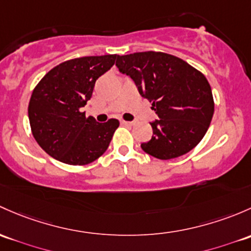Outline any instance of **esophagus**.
Returning <instances> with one entry per match:
<instances>
[{"instance_id":"1","label":"esophagus","mask_w":251,"mask_h":251,"mask_svg":"<svg viewBox=\"0 0 251 251\" xmlns=\"http://www.w3.org/2000/svg\"><path fill=\"white\" fill-rule=\"evenodd\" d=\"M121 124H123V125L132 126V125H134V121H125V120H121Z\"/></svg>"}]
</instances>
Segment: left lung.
<instances>
[{"label": "left lung", "mask_w": 251, "mask_h": 251, "mask_svg": "<svg viewBox=\"0 0 251 251\" xmlns=\"http://www.w3.org/2000/svg\"><path fill=\"white\" fill-rule=\"evenodd\" d=\"M115 66L132 79L142 97L152 102L159 117L150 123L151 139L141 144L147 154L160 160L176 159L201 142L214 114V101L200 71L160 51L118 55Z\"/></svg>", "instance_id": "1"}]
</instances>
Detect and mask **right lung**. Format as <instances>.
Segmentation results:
<instances>
[{
  "instance_id": "right-lung-1",
  "label": "right lung",
  "mask_w": 251,
  "mask_h": 251,
  "mask_svg": "<svg viewBox=\"0 0 251 251\" xmlns=\"http://www.w3.org/2000/svg\"><path fill=\"white\" fill-rule=\"evenodd\" d=\"M115 59L117 55H102L68 60L50 70L35 88L28 103L31 131L51 157L67 165H86L109 147L119 121L97 123L80 108Z\"/></svg>"
}]
</instances>
